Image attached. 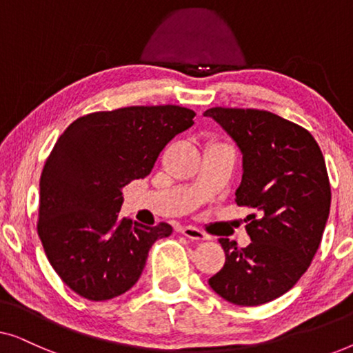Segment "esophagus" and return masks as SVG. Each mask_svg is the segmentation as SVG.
Here are the masks:
<instances>
[{"instance_id":"34e87169","label":"esophagus","mask_w":353,"mask_h":353,"mask_svg":"<svg viewBox=\"0 0 353 353\" xmlns=\"http://www.w3.org/2000/svg\"><path fill=\"white\" fill-rule=\"evenodd\" d=\"M181 234H185L186 238H190L192 241H209L210 236L205 234L204 231L194 228V226H183L180 230Z\"/></svg>"}]
</instances>
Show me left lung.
Here are the masks:
<instances>
[{
	"instance_id": "8db88e82",
	"label": "left lung",
	"mask_w": 353,
	"mask_h": 353,
	"mask_svg": "<svg viewBox=\"0 0 353 353\" xmlns=\"http://www.w3.org/2000/svg\"><path fill=\"white\" fill-rule=\"evenodd\" d=\"M212 117L243 154L236 204L249 215L248 248L220 239L225 265L210 288L234 305L274 301L296 284L315 257L331 207L326 163L305 128L257 109L212 108ZM247 221V220H245Z\"/></svg>"
}]
</instances>
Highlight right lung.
<instances>
[{
	"label": "right lung",
	"mask_w": 353,
	"mask_h": 353,
	"mask_svg": "<svg viewBox=\"0 0 353 353\" xmlns=\"http://www.w3.org/2000/svg\"><path fill=\"white\" fill-rule=\"evenodd\" d=\"M180 105H132L72 122L40 178L38 236L62 281L88 301H109L141 276L149 249L172 226L120 216L122 190L151 173L165 144L194 125Z\"/></svg>",
	"instance_id": "obj_1"
}]
</instances>
